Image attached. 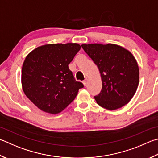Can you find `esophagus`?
I'll use <instances>...</instances> for the list:
<instances>
[{
	"label": "esophagus",
	"mask_w": 158,
	"mask_h": 158,
	"mask_svg": "<svg viewBox=\"0 0 158 158\" xmlns=\"http://www.w3.org/2000/svg\"><path fill=\"white\" fill-rule=\"evenodd\" d=\"M83 84H84V86H86L87 84H88V80L87 79H85L84 81H83Z\"/></svg>",
	"instance_id": "34e87169"
}]
</instances>
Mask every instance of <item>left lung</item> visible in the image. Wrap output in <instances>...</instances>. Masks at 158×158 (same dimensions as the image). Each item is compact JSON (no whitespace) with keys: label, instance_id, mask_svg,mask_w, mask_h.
<instances>
[{"label":"left lung","instance_id":"8db88e82","mask_svg":"<svg viewBox=\"0 0 158 158\" xmlns=\"http://www.w3.org/2000/svg\"><path fill=\"white\" fill-rule=\"evenodd\" d=\"M81 47L98 68L102 89L94 96L100 106L110 110L130 102L139 84V71L130 52L118 45L83 44Z\"/></svg>","mask_w":158,"mask_h":158}]
</instances>
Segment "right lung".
Masks as SVG:
<instances>
[{
	"mask_svg": "<svg viewBox=\"0 0 158 158\" xmlns=\"http://www.w3.org/2000/svg\"><path fill=\"white\" fill-rule=\"evenodd\" d=\"M80 49V45L72 43L47 44L26 56L21 72L23 90L40 110L61 113L84 88L68 68Z\"/></svg>",
	"mask_w": 158,
	"mask_h": 158,
	"instance_id": "1",
	"label": "right lung"
}]
</instances>
